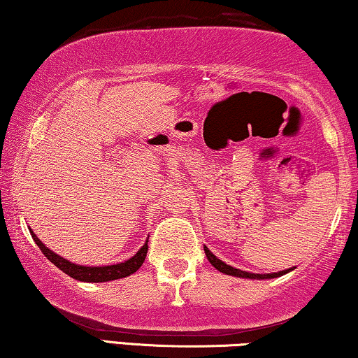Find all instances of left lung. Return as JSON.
<instances>
[{
	"mask_svg": "<svg viewBox=\"0 0 358 358\" xmlns=\"http://www.w3.org/2000/svg\"><path fill=\"white\" fill-rule=\"evenodd\" d=\"M205 255L208 257V261L211 262L213 266H215L216 269L220 271V273H224V274H229V275H236V278H250V279H273V278H278V275H282L289 273V269L286 271H280V273H273V274H252V273H246V271H241V269H236V268H231V266H228L226 262L220 261L218 257H216L213 252L208 250L205 246Z\"/></svg>",
	"mask_w": 358,
	"mask_h": 358,
	"instance_id": "8db88e82",
	"label": "left lung"
}]
</instances>
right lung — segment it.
Returning a JSON list of instances; mask_svg holds the SVG:
<instances>
[{"mask_svg":"<svg viewBox=\"0 0 358 358\" xmlns=\"http://www.w3.org/2000/svg\"><path fill=\"white\" fill-rule=\"evenodd\" d=\"M31 236H33L34 243L39 246V250L43 251V255L46 256L54 266H57L62 273L71 275V278L83 280V282H107V280L127 278V275L134 274L135 271H137L140 266L143 264V261H145V256H147V251H148V241H147L142 246V250L137 252V255H135L134 257H130V259H127L125 262H120V264H112V266H101V268H89V266L72 264V262L64 259V257L57 256L56 252L48 250V248L39 241L38 236H36L33 231H31Z\"/></svg>","mask_w":358,"mask_h":358,"instance_id":"add662e5","label":"right lung"}]
</instances>
